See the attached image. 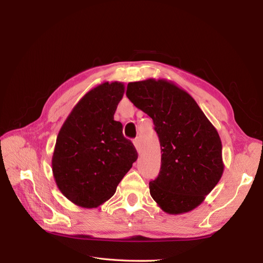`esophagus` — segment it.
<instances>
[{"mask_svg": "<svg viewBox=\"0 0 263 263\" xmlns=\"http://www.w3.org/2000/svg\"><path fill=\"white\" fill-rule=\"evenodd\" d=\"M133 142H134L135 148L137 149L138 153H140V140H139V138H135V139L133 140Z\"/></svg>", "mask_w": 263, "mask_h": 263, "instance_id": "obj_1", "label": "esophagus"}]
</instances>
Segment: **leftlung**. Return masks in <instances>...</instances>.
Masks as SVG:
<instances>
[{
    "instance_id": "8db88e82",
    "label": "left lung",
    "mask_w": 263,
    "mask_h": 263,
    "mask_svg": "<svg viewBox=\"0 0 263 263\" xmlns=\"http://www.w3.org/2000/svg\"><path fill=\"white\" fill-rule=\"evenodd\" d=\"M127 98L153 118L161 147V168L149 182L150 195L168 214L194 210L224 171L216 128L191 95L166 80L127 85Z\"/></svg>"
}]
</instances>
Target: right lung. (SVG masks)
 I'll return each mask as SVG.
<instances>
[{
    "label": "right lung",
    "instance_id": "1",
    "mask_svg": "<svg viewBox=\"0 0 263 263\" xmlns=\"http://www.w3.org/2000/svg\"><path fill=\"white\" fill-rule=\"evenodd\" d=\"M121 82H104L78 102L58 134L52 173L58 189L76 205L98 208L116 192L137 160L114 114L124 95Z\"/></svg>",
    "mask_w": 263,
    "mask_h": 263
}]
</instances>
